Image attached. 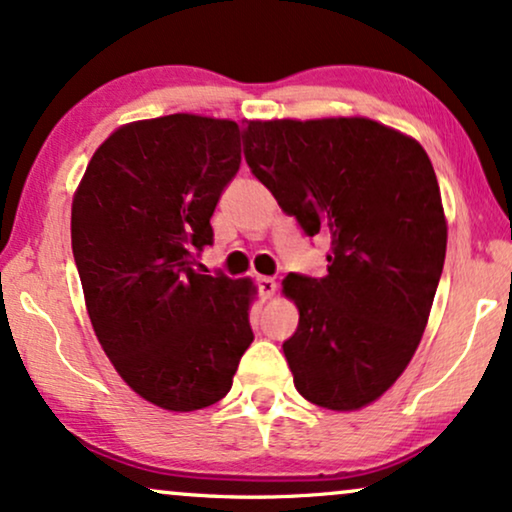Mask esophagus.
I'll list each match as a JSON object with an SVG mask.
<instances>
[{"mask_svg": "<svg viewBox=\"0 0 512 512\" xmlns=\"http://www.w3.org/2000/svg\"><path fill=\"white\" fill-rule=\"evenodd\" d=\"M258 291H261V296H263V298L275 296V291H277V282L272 280V277H258Z\"/></svg>", "mask_w": 512, "mask_h": 512, "instance_id": "34e87169", "label": "esophagus"}]
</instances>
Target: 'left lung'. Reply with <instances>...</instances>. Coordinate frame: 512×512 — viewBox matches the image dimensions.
<instances>
[{"instance_id":"8db88e82","label":"left lung","mask_w":512,"mask_h":512,"mask_svg":"<svg viewBox=\"0 0 512 512\" xmlns=\"http://www.w3.org/2000/svg\"><path fill=\"white\" fill-rule=\"evenodd\" d=\"M251 171L310 237L331 240L327 275H287L298 308L284 341L294 386L357 411L414 357L447 254L440 185L416 138L369 117L247 119Z\"/></svg>"}]
</instances>
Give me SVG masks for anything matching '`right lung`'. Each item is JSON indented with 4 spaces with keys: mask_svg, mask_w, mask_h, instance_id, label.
Listing matches in <instances>:
<instances>
[{
    "mask_svg": "<svg viewBox=\"0 0 512 512\" xmlns=\"http://www.w3.org/2000/svg\"><path fill=\"white\" fill-rule=\"evenodd\" d=\"M240 162L232 119H138L98 145L72 197L91 327L126 386L159 409L183 414L223 400L254 341L256 284L197 270Z\"/></svg>",
    "mask_w": 512,
    "mask_h": 512,
    "instance_id": "add662e5",
    "label": "right lung"
}]
</instances>
